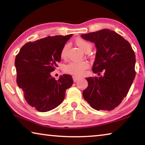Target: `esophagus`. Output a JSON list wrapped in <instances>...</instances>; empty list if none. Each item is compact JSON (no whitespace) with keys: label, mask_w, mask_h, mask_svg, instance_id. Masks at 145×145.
Listing matches in <instances>:
<instances>
[{"label":"esophagus","mask_w":145,"mask_h":145,"mask_svg":"<svg viewBox=\"0 0 145 145\" xmlns=\"http://www.w3.org/2000/svg\"><path fill=\"white\" fill-rule=\"evenodd\" d=\"M72 78H73V81L76 82L78 79H79L80 77H78V76H77V75H73V76H72Z\"/></svg>","instance_id":"esophagus-1"}]
</instances>
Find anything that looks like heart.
Here are the masks:
<instances>
[{"label":"heart","instance_id":"heart-1","mask_svg":"<svg viewBox=\"0 0 145 145\" xmlns=\"http://www.w3.org/2000/svg\"><path fill=\"white\" fill-rule=\"evenodd\" d=\"M76 44L81 50L86 53L89 52L91 50L93 45L89 41H88L82 38H78L75 41ZM68 48V45H65L63 46L62 50L61 51V57L64 58L66 56V52ZM89 68V64L86 61H80V62H72L68 63L67 65L65 66L64 70L67 73L73 75H80L83 73L85 70Z\"/></svg>","mask_w":145,"mask_h":145}]
</instances>
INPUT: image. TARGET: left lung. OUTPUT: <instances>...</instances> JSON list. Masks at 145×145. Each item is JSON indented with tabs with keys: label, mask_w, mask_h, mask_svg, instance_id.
Here are the masks:
<instances>
[{
	"label": "left lung",
	"mask_w": 145,
	"mask_h": 145,
	"mask_svg": "<svg viewBox=\"0 0 145 145\" xmlns=\"http://www.w3.org/2000/svg\"><path fill=\"white\" fill-rule=\"evenodd\" d=\"M94 42L97 49L93 72L100 77H87L88 86L84 99L93 109L111 111L121 102L131 88L136 76V56L131 44L110 29L82 34Z\"/></svg>",
	"instance_id": "1"
}]
</instances>
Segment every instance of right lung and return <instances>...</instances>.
I'll use <instances>...</instances> for the list:
<instances>
[{
	"mask_svg": "<svg viewBox=\"0 0 145 145\" xmlns=\"http://www.w3.org/2000/svg\"><path fill=\"white\" fill-rule=\"evenodd\" d=\"M72 34L47 36L25 43L15 58L16 82L27 104L40 112H47L63 101L73 81L64 74L57 80L50 72L58 67L61 51Z\"/></svg>",
	"mask_w": 145,
	"mask_h": 145,
	"instance_id": "add662e5",
	"label": "right lung"
}]
</instances>
